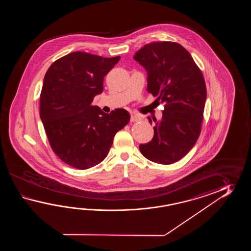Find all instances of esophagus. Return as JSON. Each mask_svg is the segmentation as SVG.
<instances>
[{"label":"esophagus","instance_id":"34e87169","mask_svg":"<svg viewBox=\"0 0 251 251\" xmlns=\"http://www.w3.org/2000/svg\"><path fill=\"white\" fill-rule=\"evenodd\" d=\"M130 120H131V122H137L139 120H141V118L139 116H136V115H132Z\"/></svg>","mask_w":251,"mask_h":251}]
</instances>
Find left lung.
I'll list each match as a JSON object with an SVG mask.
<instances>
[{
  "label": "left lung",
  "mask_w": 251,
  "mask_h": 251,
  "mask_svg": "<svg viewBox=\"0 0 251 251\" xmlns=\"http://www.w3.org/2000/svg\"><path fill=\"white\" fill-rule=\"evenodd\" d=\"M133 59L147 72V91L165 105L162 118L153 120V138L139 149L153 162L174 163L192 149L201 132L206 100L202 72L187 49L175 42L150 43Z\"/></svg>",
  "instance_id": "left-lung-1"
}]
</instances>
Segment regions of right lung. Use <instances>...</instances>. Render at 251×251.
Segmentation results:
<instances>
[{"mask_svg":"<svg viewBox=\"0 0 251 251\" xmlns=\"http://www.w3.org/2000/svg\"><path fill=\"white\" fill-rule=\"evenodd\" d=\"M119 59L74 52L53 62L45 75L40 118L54 153L74 168L87 170L100 163L115 134L130 121L124 108L106 114L91 105Z\"/></svg>","mask_w":251,"mask_h":251,"instance_id":"right-lung-1","label":"right lung"}]
</instances>
